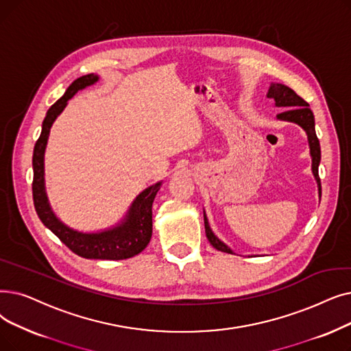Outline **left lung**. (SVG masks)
Wrapping results in <instances>:
<instances>
[{
  "label": "left lung",
  "mask_w": 351,
  "mask_h": 351,
  "mask_svg": "<svg viewBox=\"0 0 351 351\" xmlns=\"http://www.w3.org/2000/svg\"><path fill=\"white\" fill-rule=\"evenodd\" d=\"M267 97L274 99V101H276L274 104H276L277 108L287 109L277 114L278 120L291 121V123L298 125L300 128H302L304 132H306L308 146H310L311 171L317 182L318 195L322 196V184H319V178H318V165H319V160H322V149H319V142L315 134V121H314V114L310 109V104L306 100H302L293 88H289L288 86L281 83H271ZM204 222H205L206 238L210 242V245L221 252L234 254V251L228 247L226 243H223L215 234H213V231L210 230V225L208 222L205 210H204Z\"/></svg>",
  "instance_id": "8db88e82"
}]
</instances>
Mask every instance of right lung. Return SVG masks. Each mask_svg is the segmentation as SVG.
<instances>
[{
  "instance_id": "obj_1",
  "label": "right lung",
  "mask_w": 351,
  "mask_h": 351,
  "mask_svg": "<svg viewBox=\"0 0 351 351\" xmlns=\"http://www.w3.org/2000/svg\"><path fill=\"white\" fill-rule=\"evenodd\" d=\"M99 82L97 74H86L74 80L49 109L43 121L41 134L34 146L33 154V199L37 215L58 239L74 252L87 260H126L141 254L152 238V205L162 186V180L150 185L134 197L126 215L116 225L96 232H83L69 226L53 210L44 179V154L47 147L50 129L56 119L66 109L69 100L77 91Z\"/></svg>"
}]
</instances>
